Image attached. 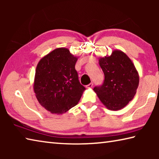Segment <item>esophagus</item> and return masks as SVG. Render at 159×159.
<instances>
[{"instance_id":"obj_1","label":"esophagus","mask_w":159,"mask_h":159,"mask_svg":"<svg viewBox=\"0 0 159 159\" xmlns=\"http://www.w3.org/2000/svg\"><path fill=\"white\" fill-rule=\"evenodd\" d=\"M93 83H90V84L86 85V88H93Z\"/></svg>"}]
</instances>
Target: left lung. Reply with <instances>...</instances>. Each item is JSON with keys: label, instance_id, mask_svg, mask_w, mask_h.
Here are the masks:
<instances>
[{"label": "left lung", "instance_id": "obj_1", "mask_svg": "<svg viewBox=\"0 0 159 159\" xmlns=\"http://www.w3.org/2000/svg\"><path fill=\"white\" fill-rule=\"evenodd\" d=\"M99 64L104 72V81L93 90L108 109L118 111L124 108L133 99L138 88V70L128 55L120 50L99 57Z\"/></svg>", "mask_w": 159, "mask_h": 159}]
</instances>
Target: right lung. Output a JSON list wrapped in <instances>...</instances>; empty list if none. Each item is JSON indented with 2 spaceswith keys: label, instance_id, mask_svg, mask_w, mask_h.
<instances>
[{
  "label": "right lung",
  "instance_id": "1",
  "mask_svg": "<svg viewBox=\"0 0 159 159\" xmlns=\"http://www.w3.org/2000/svg\"><path fill=\"white\" fill-rule=\"evenodd\" d=\"M78 58L67 48H58L37 64L33 85L35 95L52 114H62L76 106L85 90L75 69Z\"/></svg>",
  "mask_w": 159,
  "mask_h": 159
}]
</instances>
